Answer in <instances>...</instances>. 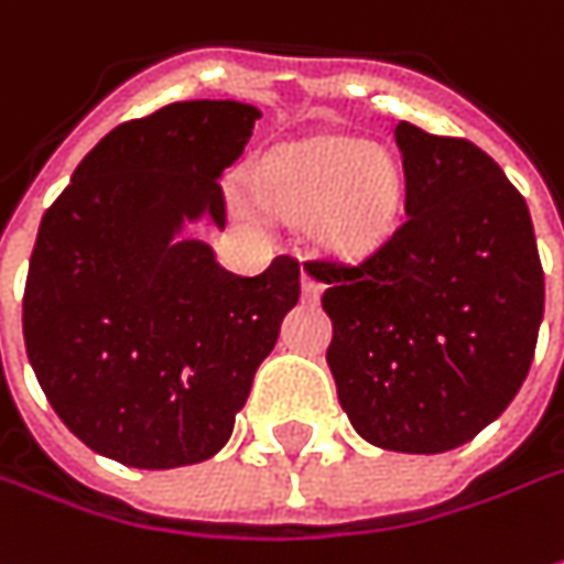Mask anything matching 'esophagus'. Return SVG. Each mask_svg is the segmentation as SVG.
<instances>
[{
    "mask_svg": "<svg viewBox=\"0 0 564 564\" xmlns=\"http://www.w3.org/2000/svg\"><path fill=\"white\" fill-rule=\"evenodd\" d=\"M302 296L312 302L321 296V281L312 274V271H305V268H302Z\"/></svg>",
    "mask_w": 564,
    "mask_h": 564,
    "instance_id": "1",
    "label": "esophagus"
}]
</instances>
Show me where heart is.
<instances>
[{"label": "heart", "mask_w": 564, "mask_h": 564, "mask_svg": "<svg viewBox=\"0 0 564 564\" xmlns=\"http://www.w3.org/2000/svg\"><path fill=\"white\" fill-rule=\"evenodd\" d=\"M259 193L283 215H318L321 237L334 246H361L393 221L399 171L375 143L327 140L271 159L259 174Z\"/></svg>", "instance_id": "1"}]
</instances>
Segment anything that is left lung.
Instances as JSON below:
<instances>
[{"instance_id": "left-lung-1", "label": "left lung", "mask_w": 564, "mask_h": 564, "mask_svg": "<svg viewBox=\"0 0 564 564\" xmlns=\"http://www.w3.org/2000/svg\"><path fill=\"white\" fill-rule=\"evenodd\" d=\"M405 215L324 281L327 365L352 427L393 453H446L506 412L531 371L543 264L524 196L462 137L399 121Z\"/></svg>"}]
</instances>
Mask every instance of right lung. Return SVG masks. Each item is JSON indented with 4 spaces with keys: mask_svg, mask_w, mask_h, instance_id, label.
I'll use <instances>...</instances> for the list:
<instances>
[{
    "mask_svg": "<svg viewBox=\"0 0 564 564\" xmlns=\"http://www.w3.org/2000/svg\"><path fill=\"white\" fill-rule=\"evenodd\" d=\"M259 108L174 102L106 133L46 208L24 283V343L55 415L93 453L181 468L221 449L281 318L300 262L256 278L174 243L181 218L227 224L221 177Z\"/></svg>",
    "mask_w": 564,
    "mask_h": 564,
    "instance_id": "right-lung-1",
    "label": "right lung"
}]
</instances>
